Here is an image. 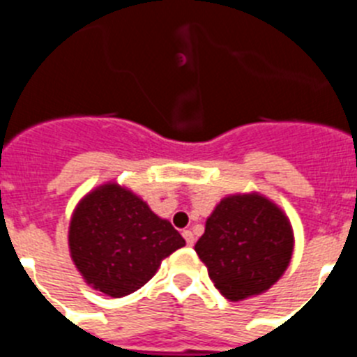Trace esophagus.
I'll return each mask as SVG.
<instances>
[{
    "label": "esophagus",
    "mask_w": 357,
    "mask_h": 357,
    "mask_svg": "<svg viewBox=\"0 0 357 357\" xmlns=\"http://www.w3.org/2000/svg\"><path fill=\"white\" fill-rule=\"evenodd\" d=\"M183 238H185L186 245H188V247H192V245H194L195 238H194V233H192V231H188V229H185V231H183Z\"/></svg>",
    "instance_id": "34e87169"
}]
</instances>
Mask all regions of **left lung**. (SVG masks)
<instances>
[{
  "instance_id": "8db88e82",
  "label": "left lung",
  "mask_w": 357,
  "mask_h": 357,
  "mask_svg": "<svg viewBox=\"0 0 357 357\" xmlns=\"http://www.w3.org/2000/svg\"><path fill=\"white\" fill-rule=\"evenodd\" d=\"M294 243L287 213L265 195L250 192L218 202L195 252L217 290L238 303L279 281L290 265Z\"/></svg>"
}]
</instances>
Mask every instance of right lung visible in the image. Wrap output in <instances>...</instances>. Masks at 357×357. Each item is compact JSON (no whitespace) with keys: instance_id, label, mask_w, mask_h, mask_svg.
I'll return each instance as SVG.
<instances>
[{"instance_id":"obj_1","label":"right lung","mask_w":357,"mask_h":357,"mask_svg":"<svg viewBox=\"0 0 357 357\" xmlns=\"http://www.w3.org/2000/svg\"><path fill=\"white\" fill-rule=\"evenodd\" d=\"M185 245L181 234L137 194L108 181L76 204L69 224V252L85 282L108 297L144 287L162 259Z\"/></svg>"}]
</instances>
